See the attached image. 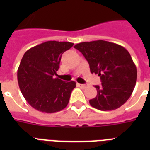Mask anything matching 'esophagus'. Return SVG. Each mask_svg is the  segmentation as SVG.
I'll use <instances>...</instances> for the list:
<instances>
[{
    "instance_id": "1",
    "label": "esophagus",
    "mask_w": 150,
    "mask_h": 150,
    "mask_svg": "<svg viewBox=\"0 0 150 150\" xmlns=\"http://www.w3.org/2000/svg\"><path fill=\"white\" fill-rule=\"evenodd\" d=\"M79 86L82 88V89H85V88H86V85H83V84H79Z\"/></svg>"
}]
</instances>
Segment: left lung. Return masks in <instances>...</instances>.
<instances>
[{"instance_id": "1", "label": "left lung", "mask_w": 150, "mask_h": 150, "mask_svg": "<svg viewBox=\"0 0 150 150\" xmlns=\"http://www.w3.org/2000/svg\"><path fill=\"white\" fill-rule=\"evenodd\" d=\"M89 62L91 73L98 74L100 86H95L97 95L89 100L100 110H113L125 103L132 93L137 69L128 51L122 46L105 40L78 43L74 47Z\"/></svg>"}]
</instances>
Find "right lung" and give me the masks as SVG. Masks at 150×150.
<instances>
[{
	"label": "right lung",
	"instance_id": "right-lung-1",
	"mask_svg": "<svg viewBox=\"0 0 150 150\" xmlns=\"http://www.w3.org/2000/svg\"><path fill=\"white\" fill-rule=\"evenodd\" d=\"M74 45L69 42L47 41L27 50L18 68L20 90L32 107L43 113H55L65 108L76 86L54 78L61 56Z\"/></svg>",
	"mask_w": 150,
	"mask_h": 150
}]
</instances>
